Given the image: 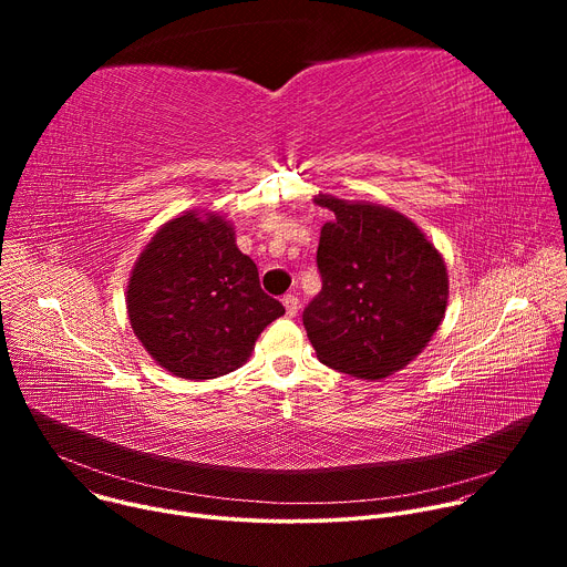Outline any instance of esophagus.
Returning <instances> with one entry per match:
<instances>
[{"mask_svg":"<svg viewBox=\"0 0 567 567\" xmlns=\"http://www.w3.org/2000/svg\"><path fill=\"white\" fill-rule=\"evenodd\" d=\"M282 305H285V311H287V316H289V318H293V316L298 313L300 302H298V298H296L293 293H287V296L282 298Z\"/></svg>","mask_w":567,"mask_h":567,"instance_id":"1","label":"esophagus"}]
</instances>
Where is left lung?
Segmentation results:
<instances>
[{"instance_id": "left-lung-1", "label": "left lung", "mask_w": 567, "mask_h": 567, "mask_svg": "<svg viewBox=\"0 0 567 567\" xmlns=\"http://www.w3.org/2000/svg\"><path fill=\"white\" fill-rule=\"evenodd\" d=\"M334 219L320 228V293L302 311L320 363L359 379L406 368L433 339L449 302L442 254L388 206L318 193Z\"/></svg>"}]
</instances>
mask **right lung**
<instances>
[{
    "instance_id": "1",
    "label": "right lung",
    "mask_w": 567,
    "mask_h": 567,
    "mask_svg": "<svg viewBox=\"0 0 567 567\" xmlns=\"http://www.w3.org/2000/svg\"><path fill=\"white\" fill-rule=\"evenodd\" d=\"M130 326L147 354L182 379L245 365L262 330L285 313L219 213L188 210L161 226L127 282Z\"/></svg>"
}]
</instances>
